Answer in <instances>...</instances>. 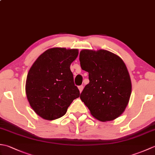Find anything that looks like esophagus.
<instances>
[{
    "label": "esophagus",
    "mask_w": 155,
    "mask_h": 155,
    "mask_svg": "<svg viewBox=\"0 0 155 155\" xmlns=\"http://www.w3.org/2000/svg\"><path fill=\"white\" fill-rule=\"evenodd\" d=\"M83 88H84V87L83 86V85H81V86L78 87V89H79V91H80V93H81V92L83 91Z\"/></svg>",
    "instance_id": "obj_1"
}]
</instances>
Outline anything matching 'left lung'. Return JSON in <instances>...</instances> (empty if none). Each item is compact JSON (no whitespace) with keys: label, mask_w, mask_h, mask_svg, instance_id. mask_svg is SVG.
<instances>
[{"label":"left lung","mask_w":155,"mask_h":155,"mask_svg":"<svg viewBox=\"0 0 155 155\" xmlns=\"http://www.w3.org/2000/svg\"><path fill=\"white\" fill-rule=\"evenodd\" d=\"M79 60L82 69L88 72L89 79L81 94V101L101 121L119 117L127 106L132 88L123 60L102 49L81 51Z\"/></svg>","instance_id":"obj_1"}]
</instances>
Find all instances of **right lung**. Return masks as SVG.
<instances>
[{
  "label": "right lung",
  "instance_id": "1",
  "mask_svg": "<svg viewBox=\"0 0 155 155\" xmlns=\"http://www.w3.org/2000/svg\"><path fill=\"white\" fill-rule=\"evenodd\" d=\"M77 49L52 48L39 57L29 71L26 93L32 109L46 120H55L66 114L80 91L74 83L71 64Z\"/></svg>",
  "mask_w": 155,
  "mask_h": 155
}]
</instances>
